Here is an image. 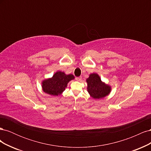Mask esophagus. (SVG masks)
Segmentation results:
<instances>
[{
	"instance_id": "1",
	"label": "esophagus",
	"mask_w": 151,
	"mask_h": 151,
	"mask_svg": "<svg viewBox=\"0 0 151 151\" xmlns=\"http://www.w3.org/2000/svg\"><path fill=\"white\" fill-rule=\"evenodd\" d=\"M76 79L77 81H80L82 79V77H76Z\"/></svg>"
}]
</instances>
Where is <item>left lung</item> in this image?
<instances>
[{
    "mask_svg": "<svg viewBox=\"0 0 151 151\" xmlns=\"http://www.w3.org/2000/svg\"><path fill=\"white\" fill-rule=\"evenodd\" d=\"M86 81L88 84V92L93 99H101L111 93V87L103 82L96 73L89 74Z\"/></svg>",
    "mask_w": 151,
    "mask_h": 151,
    "instance_id": "1",
    "label": "left lung"
}]
</instances>
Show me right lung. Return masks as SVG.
<instances>
[{
    "instance_id": "1",
    "label": "right lung",
    "mask_w": 151,
    "mask_h": 151,
    "mask_svg": "<svg viewBox=\"0 0 151 151\" xmlns=\"http://www.w3.org/2000/svg\"><path fill=\"white\" fill-rule=\"evenodd\" d=\"M74 79L72 74H66L63 72L57 71L52 77L42 81V90L49 95L57 96L65 90L68 83Z\"/></svg>"
}]
</instances>
